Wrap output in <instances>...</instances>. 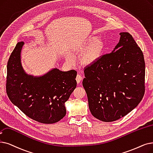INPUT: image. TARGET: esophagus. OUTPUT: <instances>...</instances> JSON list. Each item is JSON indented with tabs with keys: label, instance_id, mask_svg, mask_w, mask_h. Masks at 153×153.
I'll return each mask as SVG.
<instances>
[{
	"label": "esophagus",
	"instance_id": "obj_1",
	"mask_svg": "<svg viewBox=\"0 0 153 153\" xmlns=\"http://www.w3.org/2000/svg\"><path fill=\"white\" fill-rule=\"evenodd\" d=\"M76 81H77V83H79L81 81H82V76H81V75H80V74H77V76H76Z\"/></svg>",
	"mask_w": 153,
	"mask_h": 153
}]
</instances>
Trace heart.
I'll return each instance as SVG.
<instances>
[{"instance_id": "heart-1", "label": "heart", "mask_w": 153, "mask_h": 153, "mask_svg": "<svg viewBox=\"0 0 153 153\" xmlns=\"http://www.w3.org/2000/svg\"><path fill=\"white\" fill-rule=\"evenodd\" d=\"M85 44L89 45L81 57V62L84 65H91L95 64L101 57L104 49L105 44L103 39L96 36H91ZM66 60L71 64L74 63V57L69 54L66 57Z\"/></svg>"}]
</instances>
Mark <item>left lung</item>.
<instances>
[{
  "mask_svg": "<svg viewBox=\"0 0 153 153\" xmlns=\"http://www.w3.org/2000/svg\"><path fill=\"white\" fill-rule=\"evenodd\" d=\"M108 54L84 69L82 85L92 116L112 122L127 115L144 93L145 62L140 48L128 32Z\"/></svg>",
  "mask_w": 153,
  "mask_h": 153,
  "instance_id": "left-lung-1",
  "label": "left lung"
}]
</instances>
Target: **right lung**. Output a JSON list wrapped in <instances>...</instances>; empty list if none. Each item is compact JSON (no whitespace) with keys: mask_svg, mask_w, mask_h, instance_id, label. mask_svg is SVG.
<instances>
[{"mask_svg":"<svg viewBox=\"0 0 153 153\" xmlns=\"http://www.w3.org/2000/svg\"><path fill=\"white\" fill-rule=\"evenodd\" d=\"M24 43L17 44L7 63V93L10 101L29 117L43 124L59 121L66 114L65 102L76 89L77 72L52 68L41 76L24 69L21 51Z\"/></svg>","mask_w":153,"mask_h":153,"instance_id":"right-lung-1","label":"right lung"}]
</instances>
